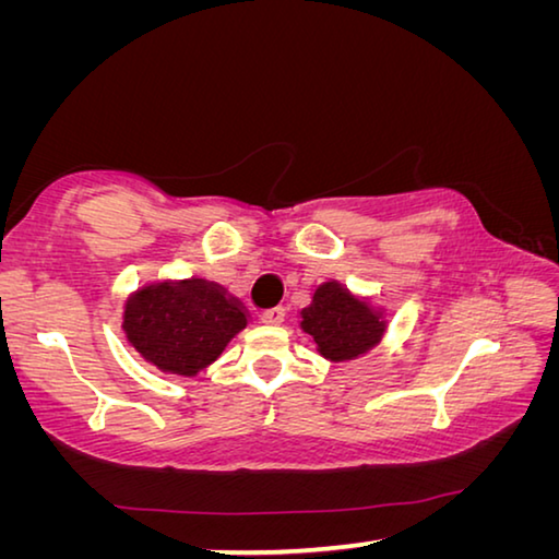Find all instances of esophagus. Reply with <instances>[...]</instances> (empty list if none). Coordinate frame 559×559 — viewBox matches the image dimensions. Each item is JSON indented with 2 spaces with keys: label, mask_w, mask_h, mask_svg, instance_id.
<instances>
[{
  "label": "esophagus",
  "mask_w": 559,
  "mask_h": 559,
  "mask_svg": "<svg viewBox=\"0 0 559 559\" xmlns=\"http://www.w3.org/2000/svg\"><path fill=\"white\" fill-rule=\"evenodd\" d=\"M283 320H286V308H269V310H263L261 313V323H266V325H281Z\"/></svg>",
  "instance_id": "34e87169"
}]
</instances>
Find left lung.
Returning <instances> with one entry per match:
<instances>
[{
    "instance_id": "1",
    "label": "left lung",
    "mask_w": 559,
    "mask_h": 559,
    "mask_svg": "<svg viewBox=\"0 0 559 559\" xmlns=\"http://www.w3.org/2000/svg\"><path fill=\"white\" fill-rule=\"evenodd\" d=\"M298 316L300 330L328 362H353L365 357L382 343L390 328L382 306L335 278L316 286L313 298Z\"/></svg>"
}]
</instances>
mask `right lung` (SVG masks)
I'll return each instance as SVG.
<instances>
[{"mask_svg":"<svg viewBox=\"0 0 559 559\" xmlns=\"http://www.w3.org/2000/svg\"><path fill=\"white\" fill-rule=\"evenodd\" d=\"M249 310L200 276L145 283L122 306V333L135 353L175 377H197L249 325Z\"/></svg>","mask_w":559,"mask_h":559,"instance_id":"1","label":"right lung"}]
</instances>
